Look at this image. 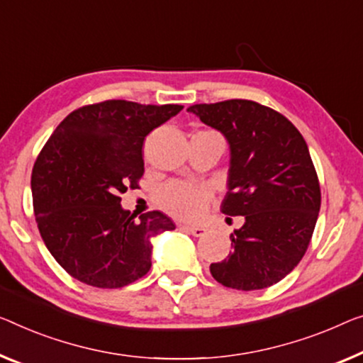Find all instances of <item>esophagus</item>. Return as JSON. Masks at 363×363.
Masks as SVG:
<instances>
[{
  "mask_svg": "<svg viewBox=\"0 0 363 363\" xmlns=\"http://www.w3.org/2000/svg\"><path fill=\"white\" fill-rule=\"evenodd\" d=\"M179 228H181V230H184V231H187L189 235H192V236H196V238H200V236H203V235H205V228H203V226L179 225Z\"/></svg>",
  "mask_w": 363,
  "mask_h": 363,
  "instance_id": "34e87169",
  "label": "esophagus"
}]
</instances>
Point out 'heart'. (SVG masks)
Instances as JSON below:
<instances>
[{"mask_svg": "<svg viewBox=\"0 0 363 363\" xmlns=\"http://www.w3.org/2000/svg\"><path fill=\"white\" fill-rule=\"evenodd\" d=\"M212 194L202 184L171 181L156 192V203L181 220H197L205 213Z\"/></svg>", "mask_w": 363, "mask_h": 363, "instance_id": "obj_1", "label": "heart"}]
</instances>
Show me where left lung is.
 Listing matches in <instances>:
<instances>
[{
	"label": "left lung",
	"mask_w": 363,
	"mask_h": 363,
	"mask_svg": "<svg viewBox=\"0 0 363 363\" xmlns=\"http://www.w3.org/2000/svg\"><path fill=\"white\" fill-rule=\"evenodd\" d=\"M187 111L228 140L221 212L246 220L230 235L233 252L210 264V272L228 289H267L298 266L320 213V179L305 138L282 113L254 101L194 104Z\"/></svg>",
	"instance_id": "left-lung-1"
}]
</instances>
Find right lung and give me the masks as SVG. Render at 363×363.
Segmentation results:
<instances>
[{"instance_id": "obj_1", "label": "right lung", "mask_w": 363, "mask_h": 363, "mask_svg": "<svg viewBox=\"0 0 363 363\" xmlns=\"http://www.w3.org/2000/svg\"><path fill=\"white\" fill-rule=\"evenodd\" d=\"M182 111L179 104L111 99L63 118L32 167L34 215L47 250L79 282L121 289L148 274L150 238L174 230L153 210L138 220L121 194L138 189L145 137Z\"/></svg>"}]
</instances>
